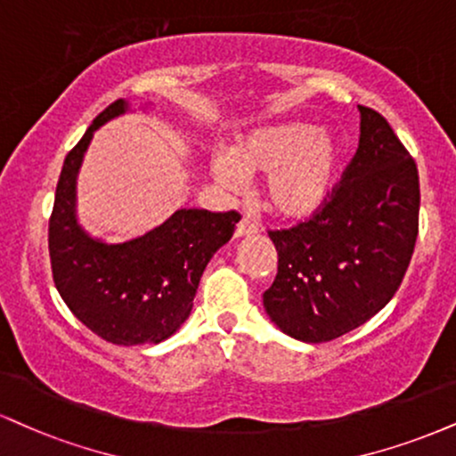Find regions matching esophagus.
Masks as SVG:
<instances>
[{
  "label": "esophagus",
  "mask_w": 456,
  "mask_h": 456,
  "mask_svg": "<svg viewBox=\"0 0 456 456\" xmlns=\"http://www.w3.org/2000/svg\"><path fill=\"white\" fill-rule=\"evenodd\" d=\"M259 229H256L255 223H250L248 218H242V221L238 223V227H235V235L238 238H244V235H255Z\"/></svg>",
  "instance_id": "1"
}]
</instances>
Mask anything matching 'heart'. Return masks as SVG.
I'll return each mask as SVG.
<instances>
[{
	"label": "heart",
	"instance_id": "b5f03b06",
	"mask_svg": "<svg viewBox=\"0 0 456 456\" xmlns=\"http://www.w3.org/2000/svg\"><path fill=\"white\" fill-rule=\"evenodd\" d=\"M342 142L333 131L287 120L240 134L227 157L212 159L218 184L235 189L242 175H263L261 197L270 212L289 221L316 214L333 193Z\"/></svg>",
	"mask_w": 456,
	"mask_h": 456
}]
</instances>
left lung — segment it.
<instances>
[{
    "label": "left lung",
    "mask_w": 456,
    "mask_h": 456,
    "mask_svg": "<svg viewBox=\"0 0 456 456\" xmlns=\"http://www.w3.org/2000/svg\"><path fill=\"white\" fill-rule=\"evenodd\" d=\"M359 112V148L327 204L305 223L270 232L278 273L263 305L299 342H331L370 321L412 259L419 169L382 114Z\"/></svg>",
    "instance_id": "1"
}]
</instances>
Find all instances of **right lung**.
Listing matches in <instances>:
<instances>
[{
	"instance_id": "obj_1",
	"label": "right lung",
	"mask_w": 456,
	"mask_h": 456,
	"mask_svg": "<svg viewBox=\"0 0 456 456\" xmlns=\"http://www.w3.org/2000/svg\"><path fill=\"white\" fill-rule=\"evenodd\" d=\"M127 110L125 100L110 103L65 157L48 250L54 287L71 314L106 342L138 346L163 342L189 318L201 273L232 240L240 214L180 208L159 227L120 244L86 233L76 214L82 159L93 134Z\"/></svg>"
}]
</instances>
